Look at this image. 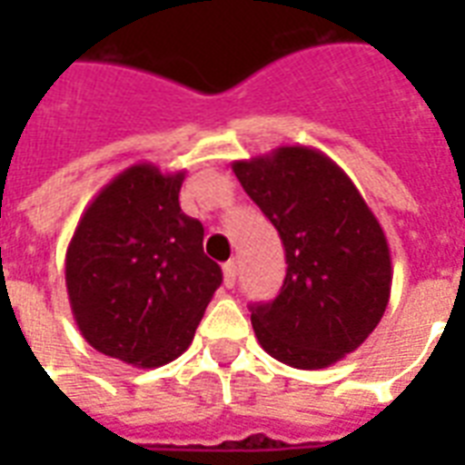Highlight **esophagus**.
Wrapping results in <instances>:
<instances>
[{
  "label": "esophagus",
  "instance_id": "1",
  "mask_svg": "<svg viewBox=\"0 0 465 465\" xmlns=\"http://www.w3.org/2000/svg\"><path fill=\"white\" fill-rule=\"evenodd\" d=\"M224 284L226 287H229V290H232L233 284H236V262L233 261H229V262H224Z\"/></svg>",
  "mask_w": 465,
  "mask_h": 465
}]
</instances>
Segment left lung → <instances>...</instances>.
Instances as JSON below:
<instances>
[{
	"label": "left lung",
	"instance_id": "obj_1",
	"mask_svg": "<svg viewBox=\"0 0 465 465\" xmlns=\"http://www.w3.org/2000/svg\"><path fill=\"white\" fill-rule=\"evenodd\" d=\"M232 168L287 258L280 294L251 306L255 338L290 367H331L371 335L389 306L386 233L350 175L318 149L280 147Z\"/></svg>",
	"mask_w": 465,
	"mask_h": 465
}]
</instances>
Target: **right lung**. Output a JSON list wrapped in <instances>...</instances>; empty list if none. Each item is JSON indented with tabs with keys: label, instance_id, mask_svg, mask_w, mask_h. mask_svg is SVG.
Wrapping results in <instances>:
<instances>
[{
	"label": "right lung",
	"instance_id": "add662e5",
	"mask_svg": "<svg viewBox=\"0 0 465 465\" xmlns=\"http://www.w3.org/2000/svg\"><path fill=\"white\" fill-rule=\"evenodd\" d=\"M183 178L154 163L125 168L91 200L67 246L64 280L84 340L133 367L181 357L222 284L203 224L178 203Z\"/></svg>",
	"mask_w": 465,
	"mask_h": 465
}]
</instances>
